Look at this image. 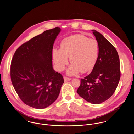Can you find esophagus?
<instances>
[{"instance_id":"obj_1","label":"esophagus","mask_w":134,"mask_h":134,"mask_svg":"<svg viewBox=\"0 0 134 134\" xmlns=\"http://www.w3.org/2000/svg\"><path fill=\"white\" fill-rule=\"evenodd\" d=\"M64 82L66 83V82H67L68 81H69L71 80V79L70 78H69V77H64Z\"/></svg>"}]
</instances>
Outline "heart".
Returning a JSON list of instances; mask_svg holds the SVG:
<instances>
[{
  "mask_svg": "<svg viewBox=\"0 0 134 134\" xmlns=\"http://www.w3.org/2000/svg\"><path fill=\"white\" fill-rule=\"evenodd\" d=\"M99 52L98 41L94 39H88L82 34H75L63 39L60 49H54L52 57L55 66L59 71L65 69L68 63V57L71 64L67 74L73 75L91 70L96 63Z\"/></svg>",
  "mask_w": 134,
  "mask_h": 134,
  "instance_id": "heart-1",
  "label": "heart"
}]
</instances>
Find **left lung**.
<instances>
[{
	"label": "left lung",
	"instance_id": "left-lung-1",
	"mask_svg": "<svg viewBox=\"0 0 134 134\" xmlns=\"http://www.w3.org/2000/svg\"><path fill=\"white\" fill-rule=\"evenodd\" d=\"M99 52L92 72L81 80L77 90L80 97L93 104H100L115 92L120 79L119 57L116 48L99 32L92 30Z\"/></svg>",
	"mask_w": 134,
	"mask_h": 134
}]
</instances>
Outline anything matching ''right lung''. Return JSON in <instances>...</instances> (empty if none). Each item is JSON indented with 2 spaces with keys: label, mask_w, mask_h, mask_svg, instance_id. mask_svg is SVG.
<instances>
[{
  "label": "right lung",
  "mask_w": 134,
  "mask_h": 134,
  "mask_svg": "<svg viewBox=\"0 0 134 134\" xmlns=\"http://www.w3.org/2000/svg\"><path fill=\"white\" fill-rule=\"evenodd\" d=\"M59 27L44 31L23 43L11 62L10 78L19 98L38 109L48 107L58 97L63 76L52 67V48Z\"/></svg>",
  "instance_id": "obj_1"
}]
</instances>
